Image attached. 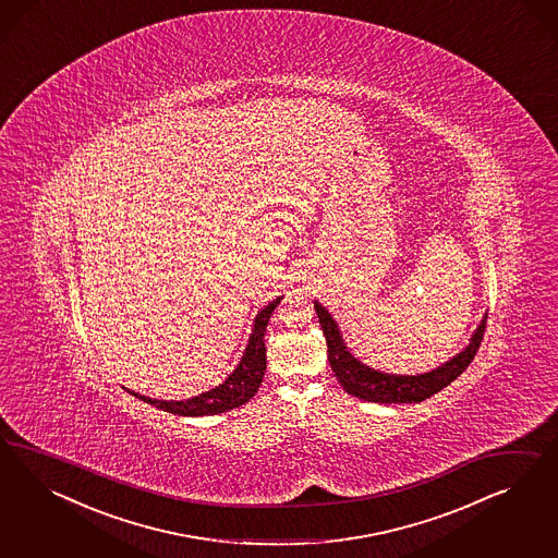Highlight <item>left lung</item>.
Masks as SVG:
<instances>
[{"instance_id": "obj_1", "label": "left lung", "mask_w": 558, "mask_h": 558, "mask_svg": "<svg viewBox=\"0 0 558 558\" xmlns=\"http://www.w3.org/2000/svg\"><path fill=\"white\" fill-rule=\"evenodd\" d=\"M315 311L322 323L323 336L327 341V354H329L327 357H329L331 371L338 376L339 385L348 395H354L357 399H364L371 403H389V405L390 403H422L432 395L446 389L450 383H454L473 362L487 327V315H485L469 341V345L460 354L438 366L436 371L407 376V374L374 371L371 366L362 364L348 350L345 341L341 338L338 323L329 315V311L319 303H315Z\"/></svg>"}]
</instances>
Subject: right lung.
Masks as SVG:
<instances>
[{"instance_id":"obj_1","label":"right lung","mask_w":558,"mask_h":558,"mask_svg":"<svg viewBox=\"0 0 558 558\" xmlns=\"http://www.w3.org/2000/svg\"><path fill=\"white\" fill-rule=\"evenodd\" d=\"M280 301H282V296H278L276 301H271L268 306H264L257 313L245 352L241 355L235 371L231 372L219 387L206 390L203 395L192 397L186 401H159V399H151V397H145V395H138V392H133V395L136 399L149 403V405L163 409V411L173 413V415H184V417L217 415V413L231 411L235 407L245 405L257 392L262 380H264V372H266L264 336H266V327L270 322L271 313L280 304Z\"/></svg>"}]
</instances>
